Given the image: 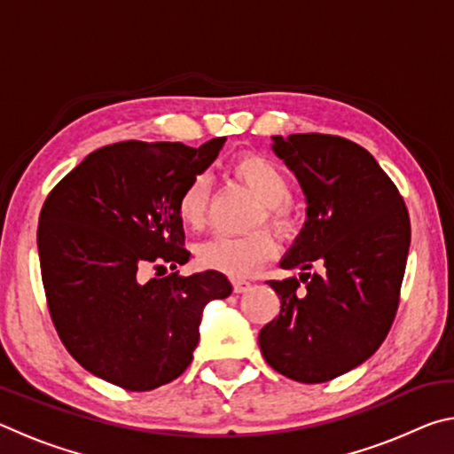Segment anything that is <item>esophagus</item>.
I'll use <instances>...</instances> for the list:
<instances>
[{"label": "esophagus", "mask_w": 454, "mask_h": 454, "mask_svg": "<svg viewBox=\"0 0 454 454\" xmlns=\"http://www.w3.org/2000/svg\"><path fill=\"white\" fill-rule=\"evenodd\" d=\"M232 286H234V292H236V294H244V292H248V290L252 288V282L236 278V280H232Z\"/></svg>", "instance_id": "1"}]
</instances>
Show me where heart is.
I'll return each mask as SVG.
<instances>
[{
    "label": "heart",
    "instance_id": "1",
    "mask_svg": "<svg viewBox=\"0 0 454 454\" xmlns=\"http://www.w3.org/2000/svg\"><path fill=\"white\" fill-rule=\"evenodd\" d=\"M230 172L262 204V216L276 232L282 236L294 234L296 216L288 206L292 194L290 180L278 164L260 153H242L232 160ZM208 178L204 174L190 178L182 188L176 210L184 226L200 228L204 224L206 208H208ZM274 250L276 244L272 236L260 230L246 236H212L198 246L196 258L208 270L242 278L264 260L272 258Z\"/></svg>",
    "mask_w": 454,
    "mask_h": 454
}]
</instances>
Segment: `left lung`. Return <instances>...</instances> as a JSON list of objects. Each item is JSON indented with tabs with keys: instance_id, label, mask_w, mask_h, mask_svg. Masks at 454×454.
<instances>
[{
	"instance_id": "obj_1",
	"label": "left lung",
	"mask_w": 454,
	"mask_h": 454,
	"mask_svg": "<svg viewBox=\"0 0 454 454\" xmlns=\"http://www.w3.org/2000/svg\"><path fill=\"white\" fill-rule=\"evenodd\" d=\"M306 198V220L280 260L298 278L268 280L280 314L260 330L276 372L317 384L371 358L393 325L411 220L393 180L363 145L340 136H272ZM312 265L319 272L310 275Z\"/></svg>"
}]
</instances>
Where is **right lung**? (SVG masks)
Segmentation results:
<instances>
[{"mask_svg": "<svg viewBox=\"0 0 454 454\" xmlns=\"http://www.w3.org/2000/svg\"><path fill=\"white\" fill-rule=\"evenodd\" d=\"M226 137L118 142L91 152L45 200L37 252L53 325L98 379L134 393L186 371L206 304L230 296L222 272L142 280L148 264H186L176 202L208 170Z\"/></svg>", "mask_w": 454, "mask_h": 454, "instance_id": "1", "label": "right lung"}]
</instances>
